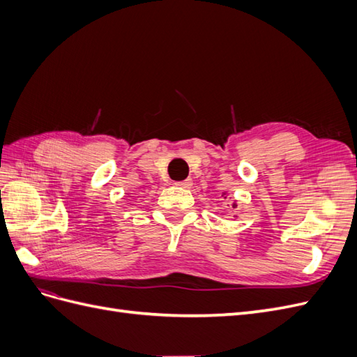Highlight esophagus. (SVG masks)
Here are the masks:
<instances>
[{"instance_id":"34e87169","label":"esophagus","mask_w":357,"mask_h":357,"mask_svg":"<svg viewBox=\"0 0 357 357\" xmlns=\"http://www.w3.org/2000/svg\"><path fill=\"white\" fill-rule=\"evenodd\" d=\"M176 186H180V188H190L192 186V180L190 178H186V180H181V181H177Z\"/></svg>"}]
</instances>
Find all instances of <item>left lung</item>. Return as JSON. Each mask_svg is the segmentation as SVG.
<instances>
[{
  "label": "left lung",
  "instance_id": "8db88e82",
  "mask_svg": "<svg viewBox=\"0 0 357 357\" xmlns=\"http://www.w3.org/2000/svg\"><path fill=\"white\" fill-rule=\"evenodd\" d=\"M236 207V204H232V208H235Z\"/></svg>",
  "mask_w": 357,
  "mask_h": 357
}]
</instances>
